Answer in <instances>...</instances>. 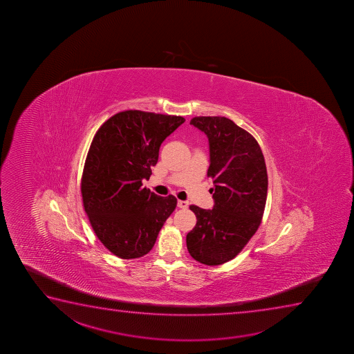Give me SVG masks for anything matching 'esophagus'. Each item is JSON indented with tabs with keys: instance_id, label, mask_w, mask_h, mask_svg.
<instances>
[{
	"instance_id": "1",
	"label": "esophagus",
	"mask_w": 354,
	"mask_h": 354,
	"mask_svg": "<svg viewBox=\"0 0 354 354\" xmlns=\"http://www.w3.org/2000/svg\"><path fill=\"white\" fill-rule=\"evenodd\" d=\"M178 207H180V208L188 207V201H186V200H178Z\"/></svg>"
}]
</instances>
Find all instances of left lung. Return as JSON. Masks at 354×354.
I'll use <instances>...</instances> for the list:
<instances>
[{"instance_id":"left-lung-1","label":"left lung","mask_w":354,"mask_h":354,"mask_svg":"<svg viewBox=\"0 0 354 354\" xmlns=\"http://www.w3.org/2000/svg\"><path fill=\"white\" fill-rule=\"evenodd\" d=\"M191 124L208 138L214 206H189L196 225L186 243L196 261L219 266L236 257L261 225L268 194L266 161L254 136L226 117H194Z\"/></svg>"}]
</instances>
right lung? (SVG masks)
<instances>
[{"mask_svg":"<svg viewBox=\"0 0 354 354\" xmlns=\"http://www.w3.org/2000/svg\"><path fill=\"white\" fill-rule=\"evenodd\" d=\"M183 122L127 110L110 117L92 140L80 185L84 209L98 239L117 257L148 254L176 207L174 196H156L142 188V180L149 179L161 143Z\"/></svg>","mask_w":354,"mask_h":354,"instance_id":"obj_1","label":"right lung"}]
</instances>
